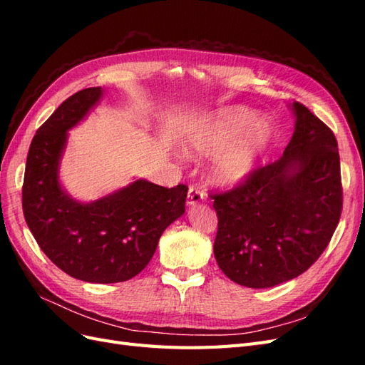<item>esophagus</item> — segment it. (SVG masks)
I'll return each instance as SVG.
<instances>
[{
  "mask_svg": "<svg viewBox=\"0 0 365 365\" xmlns=\"http://www.w3.org/2000/svg\"><path fill=\"white\" fill-rule=\"evenodd\" d=\"M204 202V192L201 187H195L192 185L189 189V193H187V205H196Z\"/></svg>",
  "mask_w": 365,
  "mask_h": 365,
  "instance_id": "esophagus-1",
  "label": "esophagus"
}]
</instances>
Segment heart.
<instances>
[{"label":"heart","mask_w":365,"mask_h":365,"mask_svg":"<svg viewBox=\"0 0 365 365\" xmlns=\"http://www.w3.org/2000/svg\"><path fill=\"white\" fill-rule=\"evenodd\" d=\"M252 118L245 108H225L187 134L185 146L195 155L218 153L210 170L216 184L235 187L244 182L269 146L272 128L268 121Z\"/></svg>","instance_id":"obj_1"}]
</instances>
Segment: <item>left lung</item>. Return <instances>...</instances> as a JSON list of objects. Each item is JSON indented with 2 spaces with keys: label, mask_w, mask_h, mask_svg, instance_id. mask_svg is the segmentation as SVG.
I'll return each mask as SVG.
<instances>
[{
  "label": "left lung",
  "mask_w": 365,
  "mask_h": 365,
  "mask_svg": "<svg viewBox=\"0 0 365 365\" xmlns=\"http://www.w3.org/2000/svg\"><path fill=\"white\" fill-rule=\"evenodd\" d=\"M295 130L282 158L259 165L227 192H213L215 257L230 280L271 288L307 271L332 239L342 210L332 129L294 102Z\"/></svg>",
  "instance_id": "8db88e82"
}]
</instances>
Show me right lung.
Wrapping results in <instances>:
<instances>
[{"label": "right lung", "mask_w": 365, "mask_h": 365, "mask_svg": "<svg viewBox=\"0 0 365 365\" xmlns=\"http://www.w3.org/2000/svg\"><path fill=\"white\" fill-rule=\"evenodd\" d=\"M101 96V86L77 91L36 130L27 155L23 212L39 248L58 268L77 280L117 283L146 268L163 231L185 212L189 187L165 189L138 180L91 204L62 190L58 168L67 130Z\"/></svg>", "instance_id": "add662e5"}]
</instances>
